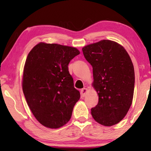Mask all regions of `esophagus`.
Returning <instances> with one entry per match:
<instances>
[{
	"instance_id": "1",
	"label": "esophagus",
	"mask_w": 151,
	"mask_h": 151,
	"mask_svg": "<svg viewBox=\"0 0 151 151\" xmlns=\"http://www.w3.org/2000/svg\"><path fill=\"white\" fill-rule=\"evenodd\" d=\"M88 92V89L87 88H83L81 89V95L82 97H85L86 95V93H87Z\"/></svg>"
}]
</instances>
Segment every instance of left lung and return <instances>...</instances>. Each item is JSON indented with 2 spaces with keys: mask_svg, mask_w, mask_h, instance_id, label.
<instances>
[{
  "mask_svg": "<svg viewBox=\"0 0 151 151\" xmlns=\"http://www.w3.org/2000/svg\"><path fill=\"white\" fill-rule=\"evenodd\" d=\"M82 52L93 67V86L99 95L92 116L104 126L117 124L132 102L135 75L132 60L123 47L110 40L88 45Z\"/></svg>",
  "mask_w": 151,
  "mask_h": 151,
  "instance_id": "obj_1",
  "label": "left lung"
}]
</instances>
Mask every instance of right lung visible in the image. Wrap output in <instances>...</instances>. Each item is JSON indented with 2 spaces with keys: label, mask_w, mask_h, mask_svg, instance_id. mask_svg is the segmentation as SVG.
Here are the masks:
<instances>
[{
  "label": "right lung",
  "mask_w": 151,
  "mask_h": 151,
  "mask_svg": "<svg viewBox=\"0 0 151 151\" xmlns=\"http://www.w3.org/2000/svg\"><path fill=\"white\" fill-rule=\"evenodd\" d=\"M75 47L40 43L28 54L22 91L34 117L43 126L58 129L68 122L80 97L70 75V61L78 55Z\"/></svg>",
  "instance_id": "1"
}]
</instances>
